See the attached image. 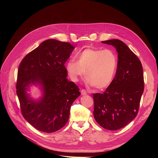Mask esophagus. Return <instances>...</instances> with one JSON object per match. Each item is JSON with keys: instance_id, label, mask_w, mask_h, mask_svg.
<instances>
[{"instance_id": "obj_1", "label": "esophagus", "mask_w": 158, "mask_h": 158, "mask_svg": "<svg viewBox=\"0 0 158 158\" xmlns=\"http://www.w3.org/2000/svg\"><path fill=\"white\" fill-rule=\"evenodd\" d=\"M86 94H87V92H86V91H85V89H82V90H81V94H82V95H86Z\"/></svg>"}]
</instances>
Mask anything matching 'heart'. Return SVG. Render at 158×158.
<instances>
[{
    "label": "heart",
    "mask_w": 158,
    "mask_h": 158,
    "mask_svg": "<svg viewBox=\"0 0 158 158\" xmlns=\"http://www.w3.org/2000/svg\"><path fill=\"white\" fill-rule=\"evenodd\" d=\"M78 61L69 60L66 70L70 80L78 82L85 74L86 82L98 89L110 85L115 76L118 59L115 52L110 49L87 48L77 55Z\"/></svg>",
    "instance_id": "1"
}]
</instances>
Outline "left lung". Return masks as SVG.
<instances>
[{
  "instance_id": "obj_1",
  "label": "left lung",
  "mask_w": 158,
  "mask_h": 158,
  "mask_svg": "<svg viewBox=\"0 0 158 158\" xmlns=\"http://www.w3.org/2000/svg\"><path fill=\"white\" fill-rule=\"evenodd\" d=\"M118 52L115 76L103 94H93L95 121L103 128L116 131L135 118L144 88L141 62L128 47L118 40L102 41Z\"/></svg>"
}]
</instances>
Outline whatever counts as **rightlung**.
I'll list each match as a JSON object with an SVG mask.
<instances>
[{
  "label": "right lung",
  "instance_id": "obj_1",
  "mask_svg": "<svg viewBox=\"0 0 158 158\" xmlns=\"http://www.w3.org/2000/svg\"><path fill=\"white\" fill-rule=\"evenodd\" d=\"M74 49L69 43L47 40L19 65L16 94L21 112L38 131L51 133L63 128L69 121L72 104L80 95L77 85L66 78L64 66ZM31 84L40 85L43 91V97L38 101L26 92Z\"/></svg>",
  "mask_w": 158,
  "mask_h": 158
}]
</instances>
